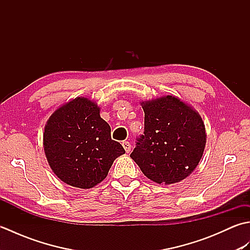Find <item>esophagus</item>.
<instances>
[{
	"label": "esophagus",
	"instance_id": "1",
	"mask_svg": "<svg viewBox=\"0 0 250 250\" xmlns=\"http://www.w3.org/2000/svg\"><path fill=\"white\" fill-rule=\"evenodd\" d=\"M122 146H124V148H125V150L126 151V152H130L131 151V144L129 142H126V141H125V142H122Z\"/></svg>",
	"mask_w": 250,
	"mask_h": 250
}]
</instances>
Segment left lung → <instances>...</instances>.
Instances as JSON below:
<instances>
[{"label": "left lung", "instance_id": "1", "mask_svg": "<svg viewBox=\"0 0 250 250\" xmlns=\"http://www.w3.org/2000/svg\"><path fill=\"white\" fill-rule=\"evenodd\" d=\"M144 135L130 157L147 178L157 184H176L194 171L206 144L204 121L192 106L166 95L142 102Z\"/></svg>", "mask_w": 250, "mask_h": 250}]
</instances>
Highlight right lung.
Wrapping results in <instances>:
<instances>
[{
	"instance_id": "add662e5",
	"label": "right lung",
	"mask_w": 250,
	"mask_h": 250,
	"mask_svg": "<svg viewBox=\"0 0 250 250\" xmlns=\"http://www.w3.org/2000/svg\"><path fill=\"white\" fill-rule=\"evenodd\" d=\"M44 151L58 178L73 187L90 189L106 178L116 158L125 152L111 140L110 126L98 104L78 97L63 104L47 120Z\"/></svg>"
}]
</instances>
